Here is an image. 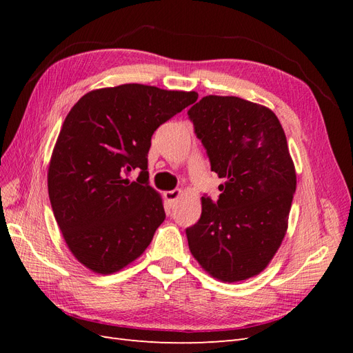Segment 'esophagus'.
<instances>
[{
	"mask_svg": "<svg viewBox=\"0 0 353 353\" xmlns=\"http://www.w3.org/2000/svg\"><path fill=\"white\" fill-rule=\"evenodd\" d=\"M163 196H165V200L169 203V205L172 206L174 203L178 200V197L181 196V190H170V191H166V193H165Z\"/></svg>",
	"mask_w": 353,
	"mask_h": 353,
	"instance_id": "34e87169",
	"label": "esophagus"
}]
</instances>
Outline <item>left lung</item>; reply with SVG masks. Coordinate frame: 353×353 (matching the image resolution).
I'll list each match as a JSON object with an SVG mask.
<instances>
[{"instance_id":"left-lung-1","label":"left lung","mask_w":353,"mask_h":353,"mask_svg":"<svg viewBox=\"0 0 353 353\" xmlns=\"http://www.w3.org/2000/svg\"><path fill=\"white\" fill-rule=\"evenodd\" d=\"M194 132L225 183L201 197V216L185 230L188 248L213 279L258 275L285 236L296 191L294 165L272 110L239 97L206 95L188 110Z\"/></svg>"}]
</instances>
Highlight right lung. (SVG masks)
<instances>
[{"mask_svg": "<svg viewBox=\"0 0 353 353\" xmlns=\"http://www.w3.org/2000/svg\"><path fill=\"white\" fill-rule=\"evenodd\" d=\"M194 91L125 83L85 94L60 130L48 168V196L69 250L99 274L121 271L165 221L148 185L152 135L193 104ZM139 174L135 181L127 178Z\"/></svg>", "mask_w": 353, "mask_h": 353, "instance_id": "obj_1", "label": "right lung"}]
</instances>
